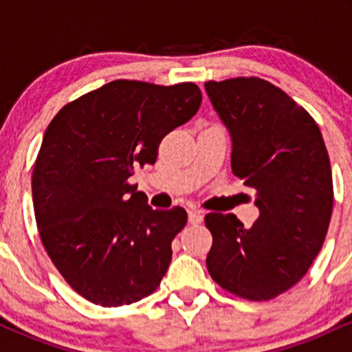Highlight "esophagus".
I'll use <instances>...</instances> for the list:
<instances>
[{
	"label": "esophagus",
	"instance_id": "obj_1",
	"mask_svg": "<svg viewBox=\"0 0 352 352\" xmlns=\"http://www.w3.org/2000/svg\"><path fill=\"white\" fill-rule=\"evenodd\" d=\"M201 220H204V215H201V212H199V210H192V212H188L190 225H200Z\"/></svg>",
	"mask_w": 352,
	"mask_h": 352
}]
</instances>
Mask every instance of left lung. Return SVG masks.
<instances>
[{
  "mask_svg": "<svg viewBox=\"0 0 352 352\" xmlns=\"http://www.w3.org/2000/svg\"><path fill=\"white\" fill-rule=\"evenodd\" d=\"M205 91L232 137V172L254 188L260 217L246 230L233 213H207V268L227 292L266 301L305 276L333 212L329 155L318 124L260 78L208 80Z\"/></svg>",
  "mask_w": 352,
  "mask_h": 352,
  "instance_id": "1",
  "label": "left lung"
}]
</instances>
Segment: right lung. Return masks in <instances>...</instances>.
I'll return each instance as SVG.
<instances>
[{"label": "right lung", "mask_w": 352, "mask_h": 352, "mask_svg": "<svg viewBox=\"0 0 352 352\" xmlns=\"http://www.w3.org/2000/svg\"><path fill=\"white\" fill-rule=\"evenodd\" d=\"M193 82L112 80L56 114L33 170L43 245L64 280L94 305H131L155 292L187 225L180 207L153 210L129 184L153 165L160 140L197 114Z\"/></svg>", "instance_id": "1"}]
</instances>
